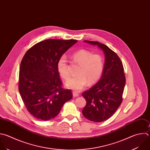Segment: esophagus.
<instances>
[{"instance_id": "esophagus-1", "label": "esophagus", "mask_w": 150, "mask_h": 150, "mask_svg": "<svg viewBox=\"0 0 150 150\" xmlns=\"http://www.w3.org/2000/svg\"><path fill=\"white\" fill-rule=\"evenodd\" d=\"M72 95H73V96L74 97H76V96H79V93H78L76 92L75 91H73L72 92Z\"/></svg>"}]
</instances>
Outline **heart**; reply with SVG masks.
Returning <instances> with one entry per match:
<instances>
[{
	"label": "heart",
	"instance_id": "b5f03b06",
	"mask_svg": "<svg viewBox=\"0 0 150 150\" xmlns=\"http://www.w3.org/2000/svg\"><path fill=\"white\" fill-rule=\"evenodd\" d=\"M73 59L80 65L78 76L69 79L65 82L67 88L79 91L88 83L92 85L100 78L104 67V58L99 54H92L85 49L79 50L72 55ZM57 70L64 79L69 77L67 67V58L62 55L57 62Z\"/></svg>",
	"mask_w": 150,
	"mask_h": 150
}]
</instances>
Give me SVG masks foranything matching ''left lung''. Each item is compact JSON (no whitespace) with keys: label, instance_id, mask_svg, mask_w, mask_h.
<instances>
[{"label":"left lung","instance_id":"8db88e82","mask_svg":"<svg viewBox=\"0 0 150 150\" xmlns=\"http://www.w3.org/2000/svg\"><path fill=\"white\" fill-rule=\"evenodd\" d=\"M84 42L101 49L105 58L100 80L82 94L86 101L82 110L83 115L91 121L100 122L110 118L122 103L125 84L124 67L116 53L105 45L95 41Z\"/></svg>","mask_w":150,"mask_h":150}]
</instances>
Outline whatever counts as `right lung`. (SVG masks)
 <instances>
[{"mask_svg":"<svg viewBox=\"0 0 150 150\" xmlns=\"http://www.w3.org/2000/svg\"><path fill=\"white\" fill-rule=\"evenodd\" d=\"M77 42L46 39L33 45L25 54L20 66L19 91L26 109L38 120L55 118L72 99V91L62 88L57 62Z\"/></svg>","mask_w":150,"mask_h":150,"instance_id":"1","label":"right lung"}]
</instances>
